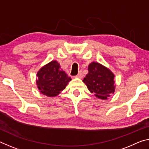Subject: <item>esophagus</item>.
I'll list each match as a JSON object with an SVG mask.
<instances>
[{
    "instance_id": "esophagus-1",
    "label": "esophagus",
    "mask_w": 149,
    "mask_h": 149,
    "mask_svg": "<svg viewBox=\"0 0 149 149\" xmlns=\"http://www.w3.org/2000/svg\"><path fill=\"white\" fill-rule=\"evenodd\" d=\"M83 77H84V74H83L82 71H79V72L78 73V74L75 76V77L77 78H82Z\"/></svg>"
}]
</instances>
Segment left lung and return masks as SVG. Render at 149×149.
Segmentation results:
<instances>
[{"label":"left lung","mask_w":149,"mask_h":149,"mask_svg":"<svg viewBox=\"0 0 149 149\" xmlns=\"http://www.w3.org/2000/svg\"><path fill=\"white\" fill-rule=\"evenodd\" d=\"M88 71L83 82L95 97L102 100L107 99L115 91L114 74L108 68L96 62L88 65Z\"/></svg>","instance_id":"1"}]
</instances>
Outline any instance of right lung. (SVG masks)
<instances>
[{
    "label": "right lung",
    "instance_id": "add662e5",
    "mask_svg": "<svg viewBox=\"0 0 149 149\" xmlns=\"http://www.w3.org/2000/svg\"><path fill=\"white\" fill-rule=\"evenodd\" d=\"M36 84L39 91L49 97L58 95L64 90L71 78L60 68L56 60L43 65L37 74Z\"/></svg>",
    "mask_w": 149,
    "mask_h": 149
}]
</instances>
